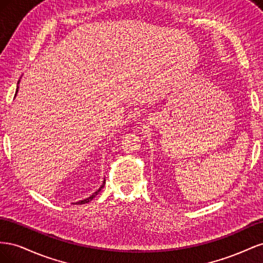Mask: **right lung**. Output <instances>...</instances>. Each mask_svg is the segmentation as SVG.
I'll return each instance as SVG.
<instances>
[{
    "label": "right lung",
    "mask_w": 263,
    "mask_h": 263,
    "mask_svg": "<svg viewBox=\"0 0 263 263\" xmlns=\"http://www.w3.org/2000/svg\"><path fill=\"white\" fill-rule=\"evenodd\" d=\"M18 83H20V80H18V82H17V85H18ZM17 92H18V86H17V89H16V94H17ZM16 94H15V97H16ZM104 185H105V179H104V181H103V183H102V185L95 191V192L92 194V195H90L89 197H86V198H84V200H81V201H79V202H77V203H72V204H85V203H89V202H91L93 198L97 196L100 192H101V190L104 187Z\"/></svg>",
    "instance_id": "1"
}]
</instances>
